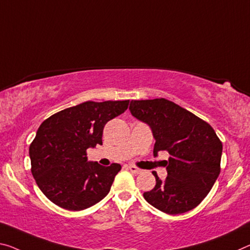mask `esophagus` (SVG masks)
<instances>
[{"label": "esophagus", "mask_w": 250, "mask_h": 250, "mask_svg": "<svg viewBox=\"0 0 250 250\" xmlns=\"http://www.w3.org/2000/svg\"><path fill=\"white\" fill-rule=\"evenodd\" d=\"M129 170L132 173H134V175H139V173L142 172V170L139 169L138 167H136V166H129Z\"/></svg>", "instance_id": "esophagus-1"}]
</instances>
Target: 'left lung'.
I'll return each mask as SVG.
<instances>
[{
	"mask_svg": "<svg viewBox=\"0 0 250 250\" xmlns=\"http://www.w3.org/2000/svg\"><path fill=\"white\" fill-rule=\"evenodd\" d=\"M130 112L149 125L156 139L153 154L168 151V176L144 193L145 199L169 215L196 208L220 173L223 144L212 126L167 99L132 100Z\"/></svg>",
	"mask_w": 250,
	"mask_h": 250,
	"instance_id": "1",
	"label": "left lung"
}]
</instances>
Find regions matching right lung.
<instances>
[{
	"label": "right lung",
	"instance_id": "1",
	"mask_svg": "<svg viewBox=\"0 0 250 250\" xmlns=\"http://www.w3.org/2000/svg\"><path fill=\"white\" fill-rule=\"evenodd\" d=\"M129 100L86 101L47 118L30 145L31 172L49 200L66 210H83L108 195L119 164L89 162L86 149L102 145L105 124L128 109Z\"/></svg>",
	"mask_w": 250,
	"mask_h": 250
}]
</instances>
